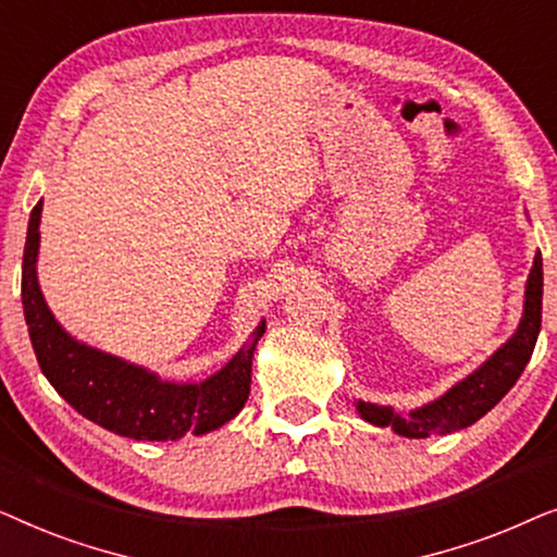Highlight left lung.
<instances>
[{"mask_svg":"<svg viewBox=\"0 0 557 557\" xmlns=\"http://www.w3.org/2000/svg\"><path fill=\"white\" fill-rule=\"evenodd\" d=\"M540 322H543V256L537 250L528 284H524L520 324L490 360L479 364L471 375L459 380L454 387H448L441 398L425 403L406 416L391 406L364 400L355 403L357 413L362 421L377 425V429H393L398 436L406 438L446 436V433L467 429L490 413L522 375L524 364L530 362L532 349H535Z\"/></svg>","mask_w":557,"mask_h":557,"instance_id":"1","label":"left lung"}]
</instances>
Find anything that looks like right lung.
<instances>
[{
    "mask_svg": "<svg viewBox=\"0 0 557 557\" xmlns=\"http://www.w3.org/2000/svg\"><path fill=\"white\" fill-rule=\"evenodd\" d=\"M42 200L29 212L22 256V307L42 375L83 418L136 441H177L185 433H210L233 421L250 393V368L265 322L202 383L162 380L141 364L75 339L52 317L37 281Z\"/></svg>",
    "mask_w": 557,
    "mask_h": 557,
    "instance_id": "add662e5",
    "label": "right lung"
}]
</instances>
